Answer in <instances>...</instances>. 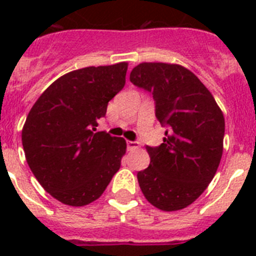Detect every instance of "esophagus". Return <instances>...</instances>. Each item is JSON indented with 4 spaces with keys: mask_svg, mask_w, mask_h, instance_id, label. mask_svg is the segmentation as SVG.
Here are the masks:
<instances>
[{
    "mask_svg": "<svg viewBox=\"0 0 256 256\" xmlns=\"http://www.w3.org/2000/svg\"><path fill=\"white\" fill-rule=\"evenodd\" d=\"M138 148H140V144H138V142H136V140H128V148L130 152L136 150Z\"/></svg>",
    "mask_w": 256,
    "mask_h": 256,
    "instance_id": "obj_1",
    "label": "esophagus"
}]
</instances>
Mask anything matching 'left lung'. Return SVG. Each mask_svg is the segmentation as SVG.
<instances>
[{
  "label": "left lung",
  "instance_id": "left-lung-1",
  "mask_svg": "<svg viewBox=\"0 0 256 256\" xmlns=\"http://www.w3.org/2000/svg\"><path fill=\"white\" fill-rule=\"evenodd\" d=\"M152 92L156 116L166 126L164 144L146 146L150 164L136 174L144 198L164 211L182 210L212 180L223 152L224 116L208 88L175 64L144 62L130 73Z\"/></svg>",
  "mask_w": 256,
  "mask_h": 256
}]
</instances>
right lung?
Segmentation results:
<instances>
[{
  "instance_id": "obj_1",
  "label": "right lung",
  "mask_w": 256,
  "mask_h": 256,
  "mask_svg": "<svg viewBox=\"0 0 256 256\" xmlns=\"http://www.w3.org/2000/svg\"><path fill=\"white\" fill-rule=\"evenodd\" d=\"M128 64L88 66L54 81L28 114L22 146L30 170L53 198L85 206L120 168L126 140L96 132L108 100L126 82Z\"/></svg>"
}]
</instances>
